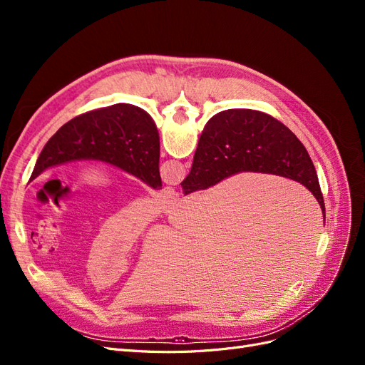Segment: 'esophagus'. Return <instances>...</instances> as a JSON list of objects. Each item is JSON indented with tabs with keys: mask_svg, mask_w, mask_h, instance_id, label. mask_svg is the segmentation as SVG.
Wrapping results in <instances>:
<instances>
[{
	"mask_svg": "<svg viewBox=\"0 0 365 365\" xmlns=\"http://www.w3.org/2000/svg\"><path fill=\"white\" fill-rule=\"evenodd\" d=\"M178 200H180V195L175 189H172V187H165V189L160 192V201L165 207H172Z\"/></svg>",
	"mask_w": 365,
	"mask_h": 365,
	"instance_id": "34e87169",
	"label": "esophagus"
}]
</instances>
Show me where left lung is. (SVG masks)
<instances>
[{
  "label": "left lung",
  "mask_w": 365,
  "mask_h": 365,
  "mask_svg": "<svg viewBox=\"0 0 365 365\" xmlns=\"http://www.w3.org/2000/svg\"><path fill=\"white\" fill-rule=\"evenodd\" d=\"M81 160L113 164L161 189L160 135L152 117L138 106L117 103L70 120L43 146L30 181L48 168Z\"/></svg>",
  "instance_id": "1"
}]
</instances>
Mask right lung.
<instances>
[{
	"label": "right lung",
	"mask_w": 365,
	"mask_h": 365,
	"mask_svg": "<svg viewBox=\"0 0 365 365\" xmlns=\"http://www.w3.org/2000/svg\"><path fill=\"white\" fill-rule=\"evenodd\" d=\"M259 172L303 184L322 207L317 170L303 143L282 121L254 109H228L208 120L181 182L184 195L205 190L231 175Z\"/></svg>",
	"instance_id": "obj_1"
}]
</instances>
